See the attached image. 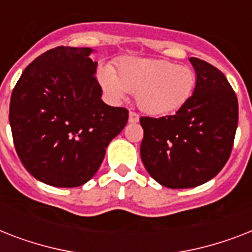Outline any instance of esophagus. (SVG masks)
<instances>
[{
  "mask_svg": "<svg viewBox=\"0 0 252 252\" xmlns=\"http://www.w3.org/2000/svg\"><path fill=\"white\" fill-rule=\"evenodd\" d=\"M138 120H140V116H138L136 112H132V111H130V112H129V123H138Z\"/></svg>",
  "mask_w": 252,
  "mask_h": 252,
  "instance_id": "1",
  "label": "esophagus"
}]
</instances>
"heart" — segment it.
I'll list each match as a JSON object with an SVG mask.
<instances>
[{
    "mask_svg": "<svg viewBox=\"0 0 252 252\" xmlns=\"http://www.w3.org/2000/svg\"><path fill=\"white\" fill-rule=\"evenodd\" d=\"M195 70L187 65L153 59L130 57L118 65L116 72H99V82L114 102L128 93L136 94L140 110L152 116H166L180 110L195 90Z\"/></svg>",
    "mask_w": 252,
    "mask_h": 252,
    "instance_id": "heart-1",
    "label": "heart"
}]
</instances>
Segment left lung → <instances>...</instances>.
<instances>
[{"label": "left lung", "instance_id": "8db88e82", "mask_svg": "<svg viewBox=\"0 0 252 252\" xmlns=\"http://www.w3.org/2000/svg\"><path fill=\"white\" fill-rule=\"evenodd\" d=\"M195 90L187 104L163 118H141L140 154L146 171L167 188H192L215 178L230 157L238 126V100L223 76L191 57Z\"/></svg>", "mask_w": 252, "mask_h": 252}]
</instances>
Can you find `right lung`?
Returning <instances> with one entry per match:
<instances>
[{
  "mask_svg": "<svg viewBox=\"0 0 252 252\" xmlns=\"http://www.w3.org/2000/svg\"><path fill=\"white\" fill-rule=\"evenodd\" d=\"M93 48L57 47L23 70L10 100L14 146L26 170L53 187L82 186L100 167L128 111L102 100Z\"/></svg>",
  "mask_w": 252,
  "mask_h": 252,
  "instance_id": "obj_1",
  "label": "right lung"
}]
</instances>
